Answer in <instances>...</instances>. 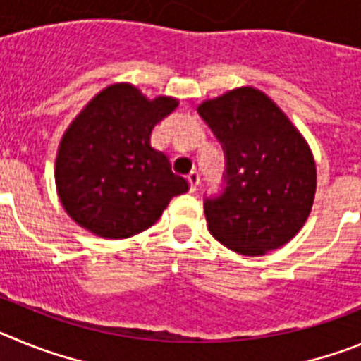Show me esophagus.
<instances>
[{
    "label": "esophagus",
    "instance_id": "obj_1",
    "mask_svg": "<svg viewBox=\"0 0 361 361\" xmlns=\"http://www.w3.org/2000/svg\"><path fill=\"white\" fill-rule=\"evenodd\" d=\"M199 173L197 171H191L190 175H188V183H190V191H197V186H199Z\"/></svg>",
    "mask_w": 361,
    "mask_h": 361
}]
</instances>
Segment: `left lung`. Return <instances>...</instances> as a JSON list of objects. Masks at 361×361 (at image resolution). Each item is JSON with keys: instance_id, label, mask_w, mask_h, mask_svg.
Returning a JSON list of instances; mask_svg holds the SVG:
<instances>
[{"instance_id": "left-lung-1", "label": "left lung", "mask_w": 361, "mask_h": 361, "mask_svg": "<svg viewBox=\"0 0 361 361\" xmlns=\"http://www.w3.org/2000/svg\"><path fill=\"white\" fill-rule=\"evenodd\" d=\"M199 114L226 153L224 193L204 200L209 233L245 257L288 244L317 193V164L304 135L253 86L204 101Z\"/></svg>"}]
</instances>
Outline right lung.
<instances>
[{
	"mask_svg": "<svg viewBox=\"0 0 361 361\" xmlns=\"http://www.w3.org/2000/svg\"><path fill=\"white\" fill-rule=\"evenodd\" d=\"M177 106L175 97L148 99L137 86L116 82L82 108L56 157L57 195L73 222L101 238H128L186 193V178L149 145L153 126Z\"/></svg>",
	"mask_w": 361,
	"mask_h": 361,
	"instance_id": "1",
	"label": "right lung"
}]
</instances>
